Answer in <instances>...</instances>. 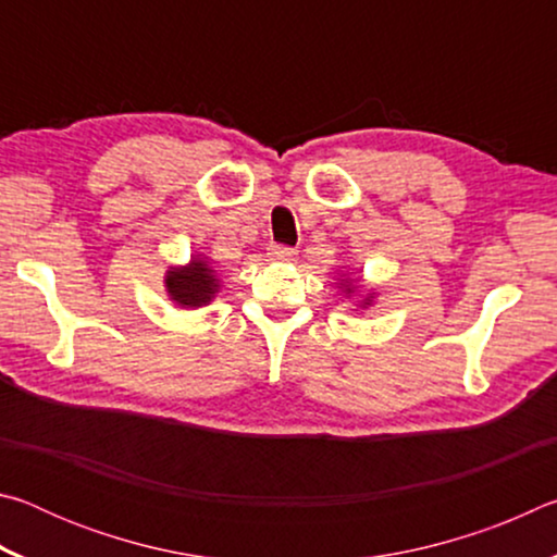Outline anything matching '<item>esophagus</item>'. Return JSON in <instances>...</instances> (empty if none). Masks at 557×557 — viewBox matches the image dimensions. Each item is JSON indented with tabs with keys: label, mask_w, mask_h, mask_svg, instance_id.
Masks as SVG:
<instances>
[{
	"label": "esophagus",
	"mask_w": 557,
	"mask_h": 557,
	"mask_svg": "<svg viewBox=\"0 0 557 557\" xmlns=\"http://www.w3.org/2000/svg\"><path fill=\"white\" fill-rule=\"evenodd\" d=\"M270 256L275 258V260H295L297 258V250L289 248V245H272Z\"/></svg>",
	"instance_id": "obj_1"
}]
</instances>
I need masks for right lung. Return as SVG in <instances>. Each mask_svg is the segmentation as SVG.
Masks as SVG:
<instances>
[{"label":"right lung","instance_id":"add662e5","mask_svg":"<svg viewBox=\"0 0 557 557\" xmlns=\"http://www.w3.org/2000/svg\"><path fill=\"white\" fill-rule=\"evenodd\" d=\"M215 280L211 268H206V262L191 260L188 268H174L166 275V289L174 301L182 307H201L206 301H211L215 292Z\"/></svg>","mask_w":557,"mask_h":557}]
</instances>
